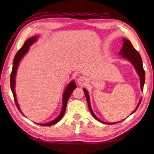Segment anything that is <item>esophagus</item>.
Listing matches in <instances>:
<instances>
[{"instance_id": "1", "label": "esophagus", "mask_w": 154, "mask_h": 154, "mask_svg": "<svg viewBox=\"0 0 154 154\" xmlns=\"http://www.w3.org/2000/svg\"><path fill=\"white\" fill-rule=\"evenodd\" d=\"M77 82H78V84H79L80 86L84 85L85 84V83H86V79H85V77H80L79 78V79H78Z\"/></svg>"}]
</instances>
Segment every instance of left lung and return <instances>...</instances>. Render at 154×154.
<instances>
[{"mask_svg": "<svg viewBox=\"0 0 154 154\" xmlns=\"http://www.w3.org/2000/svg\"><path fill=\"white\" fill-rule=\"evenodd\" d=\"M123 42H124L123 46H122V48L121 49V50L120 51L119 54L122 55V56L123 57L127 59L128 60H129L134 65V66L135 67L136 69L137 72H138V73L139 76L140 77V81H141V89H142V90H143V85H144V83H145V71H144V69H143V67L142 57H141V56H140V55L138 53V51H137L136 49L133 47V45L131 44V42H130L128 40H126V39L124 38ZM83 91H84L85 94L86 99H87V103H88V106H89V109L90 110L91 113L92 114V115L93 116L94 119H97V120L100 121V122H102V121H100L95 116V114L93 113L92 109H91L90 101H89V94H88L87 91L84 89ZM141 101H142V100H140V102L138 104V106H137L136 109L134 110V111L132 113L134 112L137 109H138L139 105L140 104V103H141ZM103 123L106 124H115V122H114V123L103 122Z\"/></svg>", "mask_w": 154, "mask_h": 154, "instance_id": "8db88e82", "label": "left lung"}]
</instances>
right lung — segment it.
I'll list each match as a JSON object with an SVG mask.
<instances>
[{"mask_svg": "<svg viewBox=\"0 0 154 154\" xmlns=\"http://www.w3.org/2000/svg\"><path fill=\"white\" fill-rule=\"evenodd\" d=\"M37 36L35 35V36H33L30 38V39H28L25 42V43L23 45V46L20 49V50L18 51L17 53L15 55V57L14 58V60H13V65H12V72L11 74V91L13 94V97H14V99L15 101L16 105L17 106L18 109L19 110L20 112H21L20 110L19 106L17 103V100H16V94H15V91H14V85H15V76H16V71H17V68L18 66L19 62L21 60V59L24 57V55L26 54V52L28 51L29 47L30 45L34 44L35 42V40H37ZM77 87L76 84H75V81H73L68 85L66 89L65 90V92L63 93V108H62V110L60 113V115H59L56 119H55L54 120L51 121V122L46 123V124H40V126H49L51 125H53V124H55L57 123L59 121H60L62 117L63 116L65 112V109H66V106H67V103L69 98L70 97L71 94L73 93V90ZM22 113V112H21Z\"/></svg>", "mask_w": 154, "mask_h": 154, "instance_id": "obj_1", "label": "right lung"}]
</instances>
